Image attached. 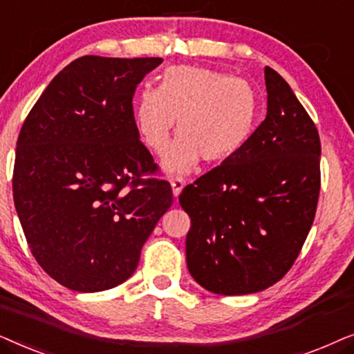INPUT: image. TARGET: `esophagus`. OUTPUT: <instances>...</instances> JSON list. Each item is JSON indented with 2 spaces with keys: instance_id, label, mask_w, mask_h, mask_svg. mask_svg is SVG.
I'll use <instances>...</instances> for the list:
<instances>
[{
  "instance_id": "1",
  "label": "esophagus",
  "mask_w": 354,
  "mask_h": 354,
  "mask_svg": "<svg viewBox=\"0 0 354 354\" xmlns=\"http://www.w3.org/2000/svg\"><path fill=\"white\" fill-rule=\"evenodd\" d=\"M171 185H172L174 196H178L180 195L182 188L185 187V180H183L182 177H174V178H171Z\"/></svg>"
}]
</instances>
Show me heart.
<instances>
[{
	"mask_svg": "<svg viewBox=\"0 0 354 354\" xmlns=\"http://www.w3.org/2000/svg\"><path fill=\"white\" fill-rule=\"evenodd\" d=\"M258 118V96L241 79L196 66L167 67L156 88L133 101V122L142 142L162 154L176 125L178 137L164 156L167 172H188L198 159L224 162L240 151Z\"/></svg>",
	"mask_w": 354,
	"mask_h": 354,
	"instance_id": "1",
	"label": "heart"
}]
</instances>
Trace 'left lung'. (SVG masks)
Listing matches in <instances>:
<instances>
[{"label": "left lung", "instance_id": "8db88e82", "mask_svg": "<svg viewBox=\"0 0 354 354\" xmlns=\"http://www.w3.org/2000/svg\"><path fill=\"white\" fill-rule=\"evenodd\" d=\"M268 114L243 148L183 188L187 266L212 293L248 295L288 272L321 192V140L290 85L264 69Z\"/></svg>", "mask_w": 354, "mask_h": 354}]
</instances>
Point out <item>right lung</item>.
I'll return each mask as SVG.
<instances>
[{
	"instance_id": "add662e5",
	"label": "right lung",
	"mask_w": 354,
	"mask_h": 354,
	"mask_svg": "<svg viewBox=\"0 0 354 354\" xmlns=\"http://www.w3.org/2000/svg\"><path fill=\"white\" fill-rule=\"evenodd\" d=\"M161 57L82 56L24 122L12 174L28 248L64 287L103 292L137 269L174 196L133 122V95ZM147 178L145 179L144 177Z\"/></svg>"
}]
</instances>
